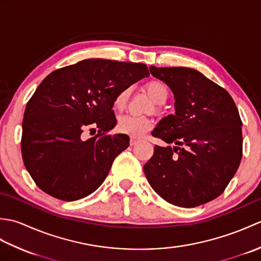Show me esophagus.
<instances>
[{"instance_id": "1", "label": "esophagus", "mask_w": 261, "mask_h": 261, "mask_svg": "<svg viewBox=\"0 0 261 261\" xmlns=\"http://www.w3.org/2000/svg\"><path fill=\"white\" fill-rule=\"evenodd\" d=\"M139 141H140L139 138H137V137H130V145H131V146L137 145V143L139 142Z\"/></svg>"}]
</instances>
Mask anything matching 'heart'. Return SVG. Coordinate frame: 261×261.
I'll use <instances>...</instances> for the list:
<instances>
[{
  "label": "heart",
  "mask_w": 261,
  "mask_h": 261,
  "mask_svg": "<svg viewBox=\"0 0 261 261\" xmlns=\"http://www.w3.org/2000/svg\"><path fill=\"white\" fill-rule=\"evenodd\" d=\"M146 90L152 101L157 104H163L168 98V87L160 81H150L146 84ZM130 95V90L125 88L116 94L113 99V108L116 111H123L127 104V98ZM152 127V121L148 118H139V116L124 115L121 116L118 121V129L121 134L129 135L132 137H141Z\"/></svg>",
  "instance_id": "b5f03b06"
}]
</instances>
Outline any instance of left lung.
Segmentation results:
<instances>
[{
	"instance_id": "left-lung-1",
	"label": "left lung",
	"mask_w": 261,
	"mask_h": 261,
	"mask_svg": "<svg viewBox=\"0 0 261 261\" xmlns=\"http://www.w3.org/2000/svg\"><path fill=\"white\" fill-rule=\"evenodd\" d=\"M149 69L175 97V114L160 121L152 136L176 145L153 148L143 166L149 184L176 206L213 201L224 192L242 158V121L233 99L195 69Z\"/></svg>"
}]
</instances>
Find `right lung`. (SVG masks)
<instances>
[{"instance_id":"add662e5","label":"right lung","mask_w":261,"mask_h":261,"mask_svg":"<svg viewBox=\"0 0 261 261\" xmlns=\"http://www.w3.org/2000/svg\"><path fill=\"white\" fill-rule=\"evenodd\" d=\"M149 75L145 64L86 59L49 74L27 103L21 152L41 191L71 202L90 195L107 178L115 157L129 147L116 125V94ZM98 130L85 141L84 131Z\"/></svg>"}]
</instances>
